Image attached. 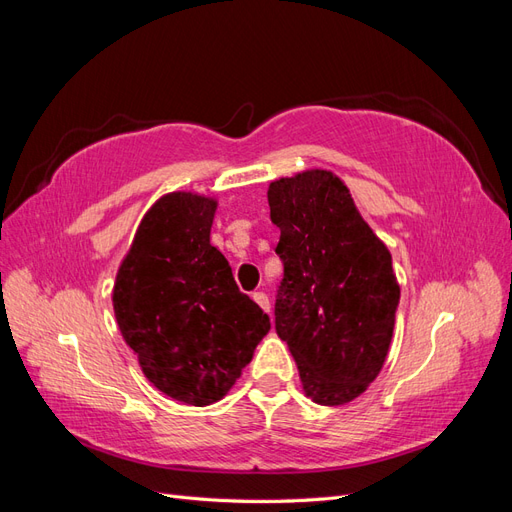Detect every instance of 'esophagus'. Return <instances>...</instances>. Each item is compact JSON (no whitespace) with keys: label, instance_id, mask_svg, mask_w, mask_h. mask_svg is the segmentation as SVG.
Instances as JSON below:
<instances>
[{"label":"esophagus","instance_id":"1","mask_svg":"<svg viewBox=\"0 0 512 512\" xmlns=\"http://www.w3.org/2000/svg\"><path fill=\"white\" fill-rule=\"evenodd\" d=\"M252 299H254L262 309H265L267 314L271 312V303H269V297H267L265 292H254V294H252Z\"/></svg>","mask_w":512,"mask_h":512}]
</instances>
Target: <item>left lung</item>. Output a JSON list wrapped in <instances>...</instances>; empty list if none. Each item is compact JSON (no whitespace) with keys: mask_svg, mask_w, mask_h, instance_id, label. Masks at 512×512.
<instances>
[{"mask_svg":"<svg viewBox=\"0 0 512 512\" xmlns=\"http://www.w3.org/2000/svg\"><path fill=\"white\" fill-rule=\"evenodd\" d=\"M267 196L284 262L275 331L309 399L350 404L378 378L391 348L399 305L391 252L331 170L275 179Z\"/></svg>","mask_w":512,"mask_h":512,"instance_id":"1","label":"left lung"}]
</instances>
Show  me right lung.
<instances>
[{
    "label": "right lung",
    "instance_id": "1",
    "mask_svg": "<svg viewBox=\"0 0 512 512\" xmlns=\"http://www.w3.org/2000/svg\"><path fill=\"white\" fill-rule=\"evenodd\" d=\"M213 196L170 192L136 228L113 286L119 331L145 378L188 406L220 401L271 329L211 245Z\"/></svg>",
    "mask_w": 512,
    "mask_h": 512
}]
</instances>
